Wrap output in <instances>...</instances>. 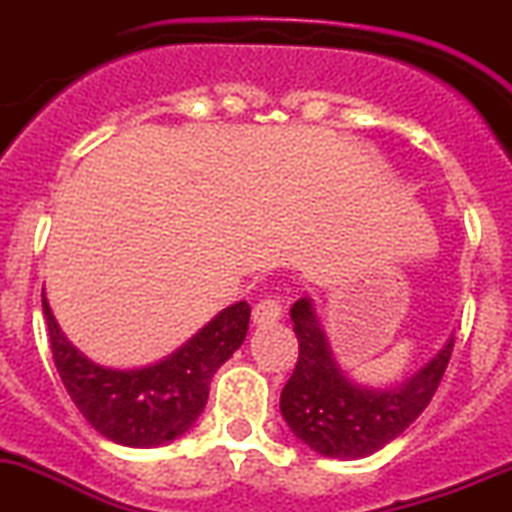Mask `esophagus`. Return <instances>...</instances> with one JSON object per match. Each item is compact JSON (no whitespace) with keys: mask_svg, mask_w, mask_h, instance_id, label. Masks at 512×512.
Returning a JSON list of instances; mask_svg holds the SVG:
<instances>
[{"mask_svg":"<svg viewBox=\"0 0 512 512\" xmlns=\"http://www.w3.org/2000/svg\"><path fill=\"white\" fill-rule=\"evenodd\" d=\"M281 317H283V304L281 299H273V296H270V299H262L260 304L252 309V322H255L257 327L278 322Z\"/></svg>","mask_w":512,"mask_h":512,"instance_id":"esophagus-1","label":"esophagus"}]
</instances>
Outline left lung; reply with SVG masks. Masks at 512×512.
I'll list each match as a JSON object with an SVG mask.
<instances>
[{
	"mask_svg": "<svg viewBox=\"0 0 512 512\" xmlns=\"http://www.w3.org/2000/svg\"><path fill=\"white\" fill-rule=\"evenodd\" d=\"M299 361L281 391V415L304 446L327 459H363L410 428L433 399L453 353V337L397 386L350 381L332 355L311 299L291 306Z\"/></svg>",
	"mask_w": 512,
	"mask_h": 512,
	"instance_id": "obj_1",
	"label": "left lung"
}]
</instances>
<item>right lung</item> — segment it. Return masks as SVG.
Listing matches in <instances>:
<instances>
[{
  "label": "right lung",
  "instance_id": "obj_1",
  "mask_svg": "<svg viewBox=\"0 0 512 512\" xmlns=\"http://www.w3.org/2000/svg\"><path fill=\"white\" fill-rule=\"evenodd\" d=\"M53 363L84 420L108 441L151 448L180 438L203 412L213 373L247 337L250 304L226 306L164 361L144 368H105L79 353L59 330L43 293Z\"/></svg>",
  "mask_w": 512,
  "mask_h": 512
}]
</instances>
